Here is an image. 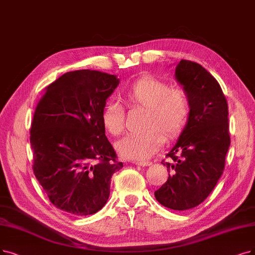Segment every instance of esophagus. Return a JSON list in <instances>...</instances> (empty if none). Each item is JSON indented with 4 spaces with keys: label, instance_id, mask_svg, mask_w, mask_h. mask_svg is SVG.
Returning a JSON list of instances; mask_svg holds the SVG:
<instances>
[{
    "label": "esophagus",
    "instance_id": "obj_1",
    "mask_svg": "<svg viewBox=\"0 0 255 255\" xmlns=\"http://www.w3.org/2000/svg\"><path fill=\"white\" fill-rule=\"evenodd\" d=\"M134 164L138 165V166H142V167H145V166H149L151 164V162H148V161H136V162H133Z\"/></svg>",
    "mask_w": 255,
    "mask_h": 255
}]
</instances>
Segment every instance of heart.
Returning <instances> with one entry per match:
<instances>
[{"instance_id":"b5f03b06","label":"heart","mask_w":255,"mask_h":255,"mask_svg":"<svg viewBox=\"0 0 255 255\" xmlns=\"http://www.w3.org/2000/svg\"><path fill=\"white\" fill-rule=\"evenodd\" d=\"M124 99L131 108L146 110V129L129 135L117 143V150L124 158H150L164 144V131L169 138L176 137L187 124L190 112L187 93L181 88H171L163 80L141 78L124 94ZM101 120L109 134L119 136L125 129L124 108L116 101H110L103 110Z\"/></svg>"}]
</instances>
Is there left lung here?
Returning a JSON list of instances; mask_svg holds the SVG:
<instances>
[{
  "mask_svg": "<svg viewBox=\"0 0 255 255\" xmlns=\"http://www.w3.org/2000/svg\"><path fill=\"white\" fill-rule=\"evenodd\" d=\"M175 78L187 93L190 112L187 124L166 155L167 181L155 191L157 201L169 209L198 206L221 178L230 146L228 106L223 91L206 69L182 59Z\"/></svg>",
  "mask_w": 255,
  "mask_h": 255,
  "instance_id": "8db88e82",
  "label": "left lung"
}]
</instances>
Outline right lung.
<instances>
[{
  "instance_id": "obj_1",
  "label": "right lung",
  "mask_w": 255,
  "mask_h": 255,
  "mask_svg": "<svg viewBox=\"0 0 255 255\" xmlns=\"http://www.w3.org/2000/svg\"><path fill=\"white\" fill-rule=\"evenodd\" d=\"M119 81L99 71H72L48 86L36 106L30 129L34 175L51 203L71 215L103 208L112 176L124 167L101 120Z\"/></svg>"
}]
</instances>
